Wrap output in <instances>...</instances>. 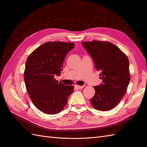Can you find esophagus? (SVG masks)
Masks as SVG:
<instances>
[{
  "label": "esophagus",
  "instance_id": "obj_1",
  "mask_svg": "<svg viewBox=\"0 0 147 147\" xmlns=\"http://www.w3.org/2000/svg\"><path fill=\"white\" fill-rule=\"evenodd\" d=\"M75 88H77V89H82V88H83L84 87V86H78V85H75Z\"/></svg>",
  "mask_w": 147,
  "mask_h": 147
}]
</instances>
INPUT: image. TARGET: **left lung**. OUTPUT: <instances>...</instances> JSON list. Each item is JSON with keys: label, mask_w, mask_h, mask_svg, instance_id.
I'll use <instances>...</instances> for the list:
<instances>
[{"label": "left lung", "mask_w": 147, "mask_h": 147, "mask_svg": "<svg viewBox=\"0 0 147 147\" xmlns=\"http://www.w3.org/2000/svg\"><path fill=\"white\" fill-rule=\"evenodd\" d=\"M82 45L93 59L103 81L94 86L95 94L91 103L98 110H110L119 103L127 90L130 80L128 57L110 42L93 40L83 42Z\"/></svg>", "instance_id": "1"}]
</instances>
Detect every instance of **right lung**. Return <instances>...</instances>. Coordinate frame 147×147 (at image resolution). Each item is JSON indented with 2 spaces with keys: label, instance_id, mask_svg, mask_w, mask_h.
<instances>
[{
  "label": "right lung",
  "instance_id": "obj_1",
  "mask_svg": "<svg viewBox=\"0 0 147 147\" xmlns=\"http://www.w3.org/2000/svg\"><path fill=\"white\" fill-rule=\"evenodd\" d=\"M74 47V43L47 42L28 56L24 81L27 91L35 107L46 114L55 115L63 110L73 93L72 85L56 81L60 76L66 56Z\"/></svg>",
  "mask_w": 147,
  "mask_h": 147
}]
</instances>
